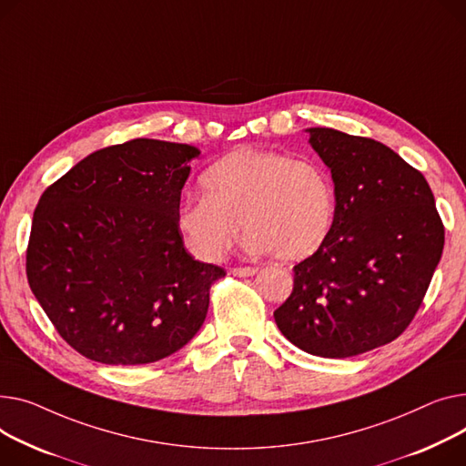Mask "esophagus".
Listing matches in <instances>:
<instances>
[{"instance_id":"1","label":"esophagus","mask_w":466,"mask_h":466,"mask_svg":"<svg viewBox=\"0 0 466 466\" xmlns=\"http://www.w3.org/2000/svg\"><path fill=\"white\" fill-rule=\"evenodd\" d=\"M258 271V268H253V266H239V268H232V275L236 277H251Z\"/></svg>"}]
</instances>
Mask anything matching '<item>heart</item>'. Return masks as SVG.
Wrapping results in <instances>:
<instances>
[{
	"label": "heart",
	"mask_w": 466,
	"mask_h": 466,
	"mask_svg": "<svg viewBox=\"0 0 466 466\" xmlns=\"http://www.w3.org/2000/svg\"><path fill=\"white\" fill-rule=\"evenodd\" d=\"M200 183L204 195L177 204L176 227L202 260L223 258L241 225L251 251L285 262L313 257L333 230L335 185L317 161L243 146L213 163Z\"/></svg>",
	"instance_id": "heart-1"
}]
</instances>
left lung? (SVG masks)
I'll return each mask as SVG.
<instances>
[{"instance_id":"left-lung-1","label":"left lung","mask_w":466,"mask_h":466,"mask_svg":"<svg viewBox=\"0 0 466 466\" xmlns=\"http://www.w3.org/2000/svg\"><path fill=\"white\" fill-rule=\"evenodd\" d=\"M309 142L331 170L337 217L328 241L294 266L275 322L298 349L350 358L391 343L414 320L444 249L423 174L373 138L328 127Z\"/></svg>"}]
</instances>
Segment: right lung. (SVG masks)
Returning a JSON list of instances; mask_svg holds the SVG:
<instances>
[{
  "instance_id": "obj_1",
  "label": "right lung",
  "mask_w": 466,
  "mask_h": 466,
  "mask_svg": "<svg viewBox=\"0 0 466 466\" xmlns=\"http://www.w3.org/2000/svg\"><path fill=\"white\" fill-rule=\"evenodd\" d=\"M200 151L135 138L87 155L43 193L25 275L66 343L106 365H142L187 345L227 271L195 260L176 208Z\"/></svg>"
}]
</instances>
